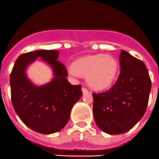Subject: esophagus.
Returning <instances> with one entry per match:
<instances>
[{
  "label": "esophagus",
  "mask_w": 159,
  "mask_h": 159,
  "mask_svg": "<svg viewBox=\"0 0 159 159\" xmlns=\"http://www.w3.org/2000/svg\"><path fill=\"white\" fill-rule=\"evenodd\" d=\"M82 92H83V93H84V94H88V92H88V90L86 88H84V87H83V88H82Z\"/></svg>",
  "instance_id": "obj_1"
}]
</instances>
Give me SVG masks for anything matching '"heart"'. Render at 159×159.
Here are the masks:
<instances>
[{"instance_id":"obj_1","label":"heart","mask_w":159,"mask_h":159,"mask_svg":"<svg viewBox=\"0 0 159 159\" xmlns=\"http://www.w3.org/2000/svg\"><path fill=\"white\" fill-rule=\"evenodd\" d=\"M71 75L86 77L88 84L95 90L110 88L119 72V64L110 55L95 54L80 57L71 64Z\"/></svg>"}]
</instances>
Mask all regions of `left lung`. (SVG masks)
<instances>
[{
	"instance_id": "1",
	"label": "left lung",
	"mask_w": 159,
	"mask_h": 159,
	"mask_svg": "<svg viewBox=\"0 0 159 159\" xmlns=\"http://www.w3.org/2000/svg\"><path fill=\"white\" fill-rule=\"evenodd\" d=\"M120 74L112 88L93 93V115L101 130L119 134L130 130L145 114L151 80L145 64L122 50Z\"/></svg>"
}]
</instances>
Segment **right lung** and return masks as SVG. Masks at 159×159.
I'll return each mask as SVG.
<instances>
[{"label": "right lung", "instance_id": "add662e5", "mask_svg": "<svg viewBox=\"0 0 159 159\" xmlns=\"http://www.w3.org/2000/svg\"><path fill=\"white\" fill-rule=\"evenodd\" d=\"M56 50H36L20 55L10 75L11 99L14 110L28 127L40 134L62 130L69 120L72 107L82 96L81 85L67 81L65 66ZM40 58L52 67L54 77L48 84L36 86L26 75L29 64Z\"/></svg>", "mask_w": 159, "mask_h": 159}]
</instances>
